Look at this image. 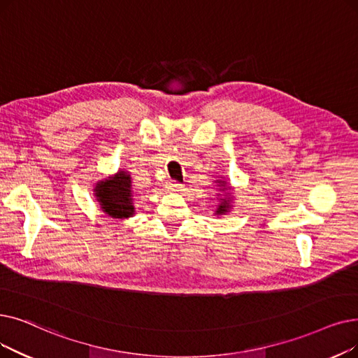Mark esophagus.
Masks as SVG:
<instances>
[{
	"label": "esophagus",
	"instance_id": "esophagus-1",
	"mask_svg": "<svg viewBox=\"0 0 358 358\" xmlns=\"http://www.w3.org/2000/svg\"><path fill=\"white\" fill-rule=\"evenodd\" d=\"M166 189H168V192L177 193V192H181V190H182V184H180V182L176 181V180H171V181L166 182Z\"/></svg>",
	"mask_w": 358,
	"mask_h": 358
}]
</instances>
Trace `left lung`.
<instances>
[{
	"instance_id": "left-lung-1",
	"label": "left lung",
	"mask_w": 358,
	"mask_h": 358,
	"mask_svg": "<svg viewBox=\"0 0 358 358\" xmlns=\"http://www.w3.org/2000/svg\"><path fill=\"white\" fill-rule=\"evenodd\" d=\"M216 182H220V192H227L229 187H227V182L225 181H216ZM229 194V193H228ZM221 200V203L217 205V209H216V215H224L225 212H228L229 210V208H231V205H229V201H231V199L229 197H225V199H220Z\"/></svg>"
}]
</instances>
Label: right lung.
<instances>
[{
  "label": "right lung",
  "instance_id": "obj_1",
  "mask_svg": "<svg viewBox=\"0 0 358 358\" xmlns=\"http://www.w3.org/2000/svg\"><path fill=\"white\" fill-rule=\"evenodd\" d=\"M95 196L101 209L115 220H126L134 215L131 177L127 171H118L114 177L96 184Z\"/></svg>",
  "mask_w": 358,
  "mask_h": 358
}]
</instances>
